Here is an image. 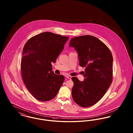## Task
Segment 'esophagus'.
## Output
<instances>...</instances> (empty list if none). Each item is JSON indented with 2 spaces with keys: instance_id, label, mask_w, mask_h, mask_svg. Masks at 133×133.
Listing matches in <instances>:
<instances>
[{
  "instance_id": "esophagus-1",
  "label": "esophagus",
  "mask_w": 133,
  "mask_h": 133,
  "mask_svg": "<svg viewBox=\"0 0 133 133\" xmlns=\"http://www.w3.org/2000/svg\"><path fill=\"white\" fill-rule=\"evenodd\" d=\"M66 77L67 78L69 79H71V78H72V77L71 76H70V75H67V76H66Z\"/></svg>"
}]
</instances>
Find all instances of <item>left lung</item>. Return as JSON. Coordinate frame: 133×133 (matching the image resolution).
<instances>
[{
  "label": "left lung",
  "instance_id": "left-lung-1",
  "mask_svg": "<svg viewBox=\"0 0 133 133\" xmlns=\"http://www.w3.org/2000/svg\"><path fill=\"white\" fill-rule=\"evenodd\" d=\"M69 47L78 52L80 66L86 68L84 81L72 78L73 99L82 107L91 106L104 96L112 82V53L101 41L91 35L72 38Z\"/></svg>",
  "mask_w": 133,
  "mask_h": 133
}]
</instances>
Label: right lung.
<instances>
[{"instance_id":"obj_1","label":"right lung","mask_w":133,"mask_h":133,"mask_svg":"<svg viewBox=\"0 0 133 133\" xmlns=\"http://www.w3.org/2000/svg\"><path fill=\"white\" fill-rule=\"evenodd\" d=\"M68 39L45 32L30 38L23 47L21 62L22 79L27 90L40 101L53 99L63 83L64 77L54 74L51 63L56 62Z\"/></svg>"}]
</instances>
